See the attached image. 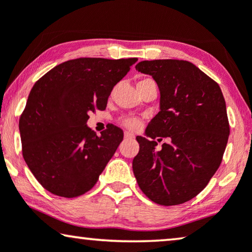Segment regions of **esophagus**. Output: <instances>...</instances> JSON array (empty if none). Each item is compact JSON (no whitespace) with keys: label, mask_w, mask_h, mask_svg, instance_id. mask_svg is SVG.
Segmentation results:
<instances>
[{"label":"esophagus","mask_w":252,"mask_h":252,"mask_svg":"<svg viewBox=\"0 0 252 252\" xmlns=\"http://www.w3.org/2000/svg\"><path fill=\"white\" fill-rule=\"evenodd\" d=\"M134 134H132V133H129V132H125V139L126 140H133L134 139Z\"/></svg>","instance_id":"1"}]
</instances>
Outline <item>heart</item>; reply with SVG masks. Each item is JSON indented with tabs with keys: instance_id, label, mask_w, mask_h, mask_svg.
<instances>
[{
	"instance_id": "b5f03b06",
	"label": "heart",
	"mask_w": 252,
	"mask_h": 252,
	"mask_svg": "<svg viewBox=\"0 0 252 252\" xmlns=\"http://www.w3.org/2000/svg\"><path fill=\"white\" fill-rule=\"evenodd\" d=\"M123 124L124 126H126L127 128L129 129H136L140 127V120L137 118H133V117H130V118H125L123 120Z\"/></svg>"
}]
</instances>
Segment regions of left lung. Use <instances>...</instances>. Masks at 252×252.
<instances>
[{"label":"left lung","mask_w":252,"mask_h":252,"mask_svg":"<svg viewBox=\"0 0 252 252\" xmlns=\"http://www.w3.org/2000/svg\"><path fill=\"white\" fill-rule=\"evenodd\" d=\"M135 68L153 77L160 98L146 137L136 136L134 175L153 202L182 204L206 187L221 163L229 135L225 98L219 85L190 62L143 61ZM148 137H168L170 142L158 152Z\"/></svg>","instance_id":"obj_1"}]
</instances>
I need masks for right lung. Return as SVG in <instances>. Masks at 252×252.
I'll return each instance as SVG.
<instances>
[{"label": "right lung", "mask_w": 252, "mask_h": 252, "mask_svg": "<svg viewBox=\"0 0 252 252\" xmlns=\"http://www.w3.org/2000/svg\"><path fill=\"white\" fill-rule=\"evenodd\" d=\"M137 58H77L35 82L19 119L23 156L51 194L77 197L94 187L124 139L110 126L96 135L89 113L104 110L112 89Z\"/></svg>", "instance_id": "right-lung-1"}]
</instances>
